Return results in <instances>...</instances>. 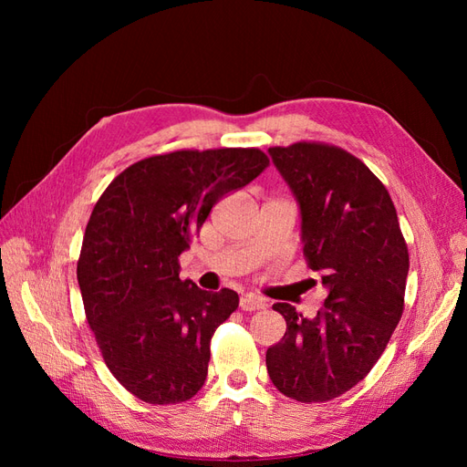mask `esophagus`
<instances>
[{"label": "esophagus", "mask_w": 467, "mask_h": 467, "mask_svg": "<svg viewBox=\"0 0 467 467\" xmlns=\"http://www.w3.org/2000/svg\"><path fill=\"white\" fill-rule=\"evenodd\" d=\"M239 307H242L244 312H255V309H263L265 307V302L255 298V296L245 294V296H242V300H239Z\"/></svg>", "instance_id": "esophagus-1"}]
</instances>
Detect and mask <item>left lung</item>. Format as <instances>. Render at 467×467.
I'll use <instances>...</instances> for the list:
<instances>
[{
  "label": "left lung",
  "mask_w": 467,
  "mask_h": 467,
  "mask_svg": "<svg viewBox=\"0 0 467 467\" xmlns=\"http://www.w3.org/2000/svg\"><path fill=\"white\" fill-rule=\"evenodd\" d=\"M302 218L304 255L327 298L316 317L275 304L286 333L266 370L286 398H338L372 370L403 314L409 253L379 179L348 151L316 142L268 148Z\"/></svg>",
  "instance_id": "1"
}]
</instances>
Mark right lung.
<instances>
[{
	"label": "right lung",
	"mask_w": 467,
	"mask_h": 467,
	"mask_svg": "<svg viewBox=\"0 0 467 467\" xmlns=\"http://www.w3.org/2000/svg\"><path fill=\"white\" fill-rule=\"evenodd\" d=\"M268 165L257 148L182 150L130 165L88 222L78 261L83 307L105 364L138 400H191L204 386L210 338L239 306L179 278L212 206Z\"/></svg>",
	"instance_id": "obj_1"
}]
</instances>
